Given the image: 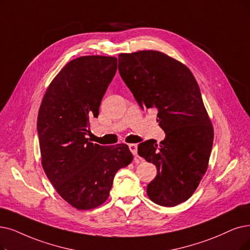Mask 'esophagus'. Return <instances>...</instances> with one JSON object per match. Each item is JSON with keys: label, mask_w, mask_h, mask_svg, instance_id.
<instances>
[{"label": "esophagus", "mask_w": 250, "mask_h": 250, "mask_svg": "<svg viewBox=\"0 0 250 250\" xmlns=\"http://www.w3.org/2000/svg\"><path fill=\"white\" fill-rule=\"evenodd\" d=\"M129 149H130L131 153L134 156L137 155V145L136 144H130V145H129Z\"/></svg>", "instance_id": "obj_1"}]
</instances>
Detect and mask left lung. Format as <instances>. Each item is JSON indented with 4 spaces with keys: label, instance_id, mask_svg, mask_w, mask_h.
Here are the masks:
<instances>
[{
    "label": "left lung",
    "instance_id": "obj_1",
    "mask_svg": "<svg viewBox=\"0 0 250 250\" xmlns=\"http://www.w3.org/2000/svg\"><path fill=\"white\" fill-rule=\"evenodd\" d=\"M119 72L142 108L155 109L165 138L138 145V155L157 167L147 185L151 200L172 207L191 197L203 178L213 143V126L192 72L155 50L119 54Z\"/></svg>",
    "mask_w": 250,
    "mask_h": 250
}]
</instances>
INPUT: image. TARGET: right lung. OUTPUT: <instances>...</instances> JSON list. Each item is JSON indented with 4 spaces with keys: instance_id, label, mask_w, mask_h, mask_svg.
<instances>
[{
    "instance_id": "right-lung-1",
    "label": "right lung",
    "mask_w": 250,
    "mask_h": 250,
    "mask_svg": "<svg viewBox=\"0 0 250 250\" xmlns=\"http://www.w3.org/2000/svg\"><path fill=\"white\" fill-rule=\"evenodd\" d=\"M116 72L114 56L75 58L50 83L39 109L43 169L59 196L79 210L104 204L117 171L133 160L125 144L104 146L86 137Z\"/></svg>"
}]
</instances>
